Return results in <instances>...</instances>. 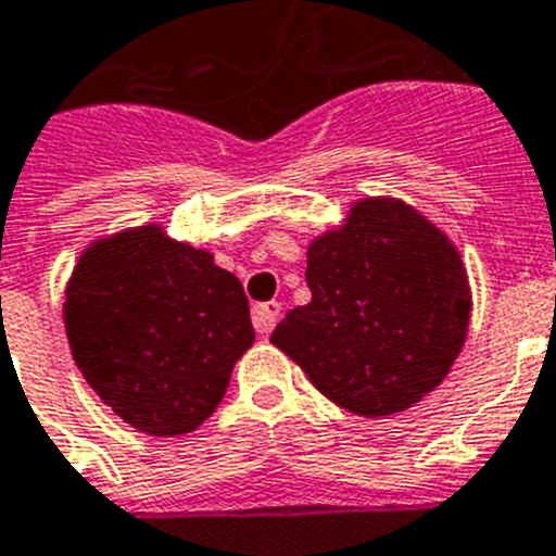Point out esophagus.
<instances>
[{
  "mask_svg": "<svg viewBox=\"0 0 556 556\" xmlns=\"http://www.w3.org/2000/svg\"><path fill=\"white\" fill-rule=\"evenodd\" d=\"M281 315V304L278 301H267V304H255L252 306V327L255 332L269 334L275 329V320Z\"/></svg>",
  "mask_w": 556,
  "mask_h": 556,
  "instance_id": "1",
  "label": "esophagus"
}]
</instances>
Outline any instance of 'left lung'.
<instances>
[{"label":"left lung","instance_id":"obj_1","mask_svg":"<svg viewBox=\"0 0 556 556\" xmlns=\"http://www.w3.org/2000/svg\"><path fill=\"white\" fill-rule=\"evenodd\" d=\"M306 287L309 304L269 341L341 409H409L460 355L471 312L460 252L403 201H357L341 229L312 241Z\"/></svg>","mask_w":556,"mask_h":556}]
</instances>
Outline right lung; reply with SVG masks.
<instances>
[{
    "label": "right lung",
    "mask_w": 556,
    "mask_h": 556,
    "mask_svg": "<svg viewBox=\"0 0 556 556\" xmlns=\"http://www.w3.org/2000/svg\"><path fill=\"white\" fill-rule=\"evenodd\" d=\"M64 329L93 392L147 434H187L222 403L255 341L244 287L213 255L139 227L73 269Z\"/></svg>",
    "instance_id": "add662e5"
}]
</instances>
